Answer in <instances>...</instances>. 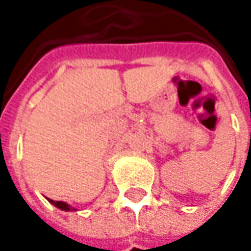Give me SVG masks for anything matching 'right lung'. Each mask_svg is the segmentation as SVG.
<instances>
[{
  "label": "right lung",
  "mask_w": 251,
  "mask_h": 251,
  "mask_svg": "<svg viewBox=\"0 0 251 251\" xmlns=\"http://www.w3.org/2000/svg\"><path fill=\"white\" fill-rule=\"evenodd\" d=\"M53 205L55 207H58V208H61V210H64V211H73L74 208L71 207V205H68L67 202H62V201H53V200H49Z\"/></svg>",
  "instance_id": "add662e5"
}]
</instances>
